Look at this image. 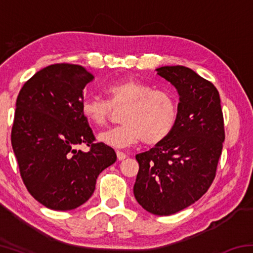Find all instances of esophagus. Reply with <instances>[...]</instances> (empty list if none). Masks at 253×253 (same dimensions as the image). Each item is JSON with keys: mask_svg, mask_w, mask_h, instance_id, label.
Returning <instances> with one entry per match:
<instances>
[{"mask_svg": "<svg viewBox=\"0 0 253 253\" xmlns=\"http://www.w3.org/2000/svg\"><path fill=\"white\" fill-rule=\"evenodd\" d=\"M116 154H117V158L119 161H123V160H125V158L127 157V155L124 152H122V151H117L116 152Z\"/></svg>", "mask_w": 253, "mask_h": 253, "instance_id": "1", "label": "esophagus"}]
</instances>
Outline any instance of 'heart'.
<instances>
[{"instance_id": "obj_1", "label": "heart", "mask_w": 253, "mask_h": 253, "mask_svg": "<svg viewBox=\"0 0 253 253\" xmlns=\"http://www.w3.org/2000/svg\"><path fill=\"white\" fill-rule=\"evenodd\" d=\"M108 100L87 97L81 102V114L97 127L107 124L114 109H122L123 125L102 131L101 143L117 148L129 147L143 140L156 145L168 137L177 117V105L168 90L154 89L138 79H125L107 85Z\"/></svg>"}]
</instances>
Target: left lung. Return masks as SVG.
I'll use <instances>...</instances> for the list:
<instances>
[{"mask_svg": "<svg viewBox=\"0 0 253 253\" xmlns=\"http://www.w3.org/2000/svg\"><path fill=\"white\" fill-rule=\"evenodd\" d=\"M157 75L177 89V117L170 134L147 152L139 164L134 195L156 215H170L207 193L216 174L225 138L217 89L195 71L166 66Z\"/></svg>", "mask_w": 253, "mask_h": 253, "instance_id": "left-lung-1", "label": "left lung"}]
</instances>
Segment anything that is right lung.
<instances>
[{
  "instance_id": "1",
  "label": "right lung",
  "mask_w": 253,
  "mask_h": 253,
  "mask_svg": "<svg viewBox=\"0 0 253 253\" xmlns=\"http://www.w3.org/2000/svg\"><path fill=\"white\" fill-rule=\"evenodd\" d=\"M93 76L78 65L55 63L23 84L11 143L29 193L45 208L68 211L92 195L96 179L117 160L81 114L84 88ZM79 144L91 148L76 150Z\"/></svg>"
}]
</instances>
